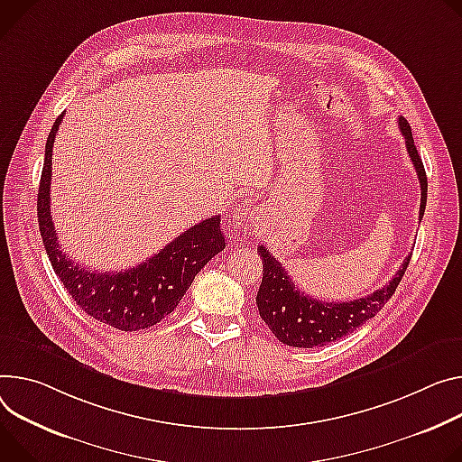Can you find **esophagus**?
Segmentation results:
<instances>
[{"instance_id":"esophagus-1","label":"esophagus","mask_w":462,"mask_h":462,"mask_svg":"<svg viewBox=\"0 0 462 462\" xmlns=\"http://www.w3.org/2000/svg\"><path fill=\"white\" fill-rule=\"evenodd\" d=\"M245 212L246 208H237L236 214H234V234L236 236H241V234H246V225H245Z\"/></svg>"}]
</instances>
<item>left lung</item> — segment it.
Returning a JSON list of instances; mask_svg holds the SVG:
<instances>
[{"label":"left lung","mask_w":462,"mask_h":462,"mask_svg":"<svg viewBox=\"0 0 462 462\" xmlns=\"http://www.w3.org/2000/svg\"><path fill=\"white\" fill-rule=\"evenodd\" d=\"M398 127L405 138V147L416 170L418 180H420L422 199L420 219L418 221H422L428 202L426 170L420 154L416 151L409 123L403 116L398 117ZM258 254L262 256L263 262V280L256 297L260 317L265 320V324L280 343L295 348L324 346L331 341L345 337V335L352 333L368 319H372L394 295V291L402 282V276L405 274V269L411 260L409 254L403 260L400 271L394 274V278L382 289H375L372 295L365 299L350 302H322L300 292L295 287V283L291 282L282 263L263 245L258 246Z\"/></svg>","instance_id":"obj_1"}]
</instances>
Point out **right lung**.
<instances>
[{"label": "right lung", "mask_w": 462, "mask_h": 462, "mask_svg": "<svg viewBox=\"0 0 462 462\" xmlns=\"http://www.w3.org/2000/svg\"><path fill=\"white\" fill-rule=\"evenodd\" d=\"M62 117L64 114L57 117L46 142L36 202L40 236L48 258L71 299L92 319L121 331L151 328L175 311L197 273L226 246L221 217H209L188 228L160 248L158 254L127 271L99 273L77 265L60 250L50 202L51 154Z\"/></svg>", "instance_id": "right-lung-1"}]
</instances>
